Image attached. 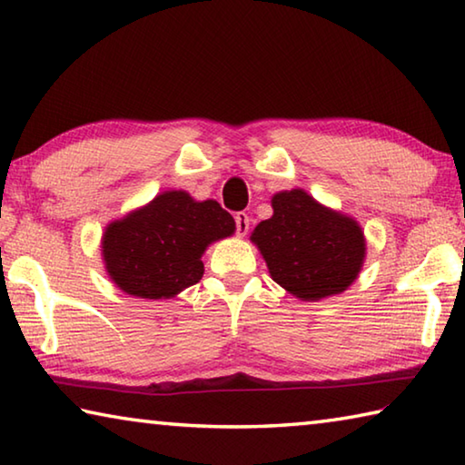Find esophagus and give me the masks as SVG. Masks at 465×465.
I'll list each match as a JSON object with an SVG mask.
<instances>
[{"label":"esophagus","instance_id":"obj_1","mask_svg":"<svg viewBox=\"0 0 465 465\" xmlns=\"http://www.w3.org/2000/svg\"><path fill=\"white\" fill-rule=\"evenodd\" d=\"M235 232H238V235H246L248 230H250V217L243 213V211H240V213H235Z\"/></svg>","mask_w":465,"mask_h":465}]
</instances>
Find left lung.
Wrapping results in <instances>:
<instances>
[{"instance_id":"8db88e82","label":"left lung","mask_w":465,"mask_h":465,"mask_svg":"<svg viewBox=\"0 0 465 465\" xmlns=\"http://www.w3.org/2000/svg\"><path fill=\"white\" fill-rule=\"evenodd\" d=\"M272 209V217L256 225L252 242L281 287L295 297L322 299L357 279L365 256L357 222L322 207L303 191L274 194Z\"/></svg>"}]
</instances>
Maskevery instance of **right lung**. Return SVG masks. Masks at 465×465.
<instances>
[{
	"mask_svg": "<svg viewBox=\"0 0 465 465\" xmlns=\"http://www.w3.org/2000/svg\"><path fill=\"white\" fill-rule=\"evenodd\" d=\"M235 230L217 201L196 203L183 191L157 194L147 207L106 227V271L124 293L168 299L203 277V252Z\"/></svg>",
	"mask_w": 465,
	"mask_h": 465,
	"instance_id": "right-lung-1",
	"label": "right lung"
}]
</instances>
